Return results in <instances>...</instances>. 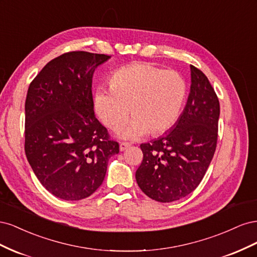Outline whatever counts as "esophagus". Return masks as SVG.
<instances>
[{
  "label": "esophagus",
  "instance_id": "1",
  "mask_svg": "<svg viewBox=\"0 0 257 257\" xmlns=\"http://www.w3.org/2000/svg\"><path fill=\"white\" fill-rule=\"evenodd\" d=\"M128 147H130V144H127V143H121V144H120V151L126 150Z\"/></svg>",
  "mask_w": 257,
  "mask_h": 257
}]
</instances>
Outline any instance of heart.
Listing matches in <instances>:
<instances>
[{"mask_svg":"<svg viewBox=\"0 0 257 257\" xmlns=\"http://www.w3.org/2000/svg\"><path fill=\"white\" fill-rule=\"evenodd\" d=\"M186 95L184 79L175 71L146 63L119 68L109 78V89L99 88L94 107L99 119L115 131L133 115L119 133L122 139L136 141L160 135L172 128L182 111Z\"/></svg>","mask_w":257,"mask_h":257,"instance_id":"obj_1","label":"heart"}]
</instances>
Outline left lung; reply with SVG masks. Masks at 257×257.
I'll list each match as a JSON object with an SVG mask.
<instances>
[{"label":"left lung","mask_w":257,"mask_h":257,"mask_svg":"<svg viewBox=\"0 0 257 257\" xmlns=\"http://www.w3.org/2000/svg\"><path fill=\"white\" fill-rule=\"evenodd\" d=\"M190 68V93L178 121L164 136L141 145L144 160L136 181L147 196L160 203H172L195 190L215 151L219 99L206 75Z\"/></svg>","instance_id":"8db88e82"}]
</instances>
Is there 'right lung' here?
I'll return each mask as SVG.
<instances>
[{"instance_id": "right-lung-1", "label": "right lung", "mask_w": 257, "mask_h": 257, "mask_svg": "<svg viewBox=\"0 0 257 257\" xmlns=\"http://www.w3.org/2000/svg\"><path fill=\"white\" fill-rule=\"evenodd\" d=\"M106 54L73 51L46 64L26 99L25 150L44 188L64 200L89 197L119 153L94 114L92 77Z\"/></svg>"}]
</instances>
